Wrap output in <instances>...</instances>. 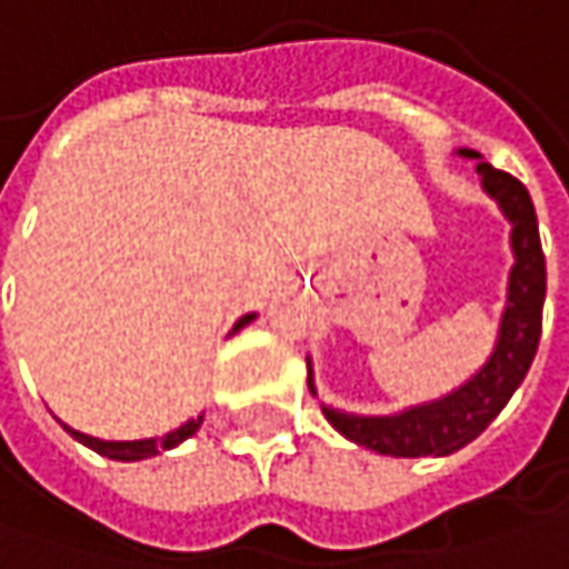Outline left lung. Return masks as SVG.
I'll return each instance as SVG.
<instances>
[{"label":"left lung","mask_w":569,"mask_h":569,"mask_svg":"<svg viewBox=\"0 0 569 569\" xmlns=\"http://www.w3.org/2000/svg\"><path fill=\"white\" fill-rule=\"evenodd\" d=\"M463 157H480L477 151H460ZM480 183L502 206L512 221V251L516 267L509 277V306L499 328V345L483 370L460 386L457 392L409 409L402 416H348L325 409V418L353 445L389 457H445L470 445L483 435L486 425L506 409L518 383L525 380L538 341H541V309H545V251L538 238V216L528 189L512 173L496 170L489 163H477ZM316 392V389H312Z\"/></svg>","instance_id":"obj_1"}]
</instances>
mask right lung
Returning <instances> with one entry per match:
<instances>
[{
  "mask_svg": "<svg viewBox=\"0 0 569 569\" xmlns=\"http://www.w3.org/2000/svg\"><path fill=\"white\" fill-rule=\"evenodd\" d=\"M251 318L253 316L241 318V321L234 325V331H238V328H244ZM199 421H202V418L186 421L183 428H177V431L163 435L160 441H153V438H148V441H99V438H89V435H83V431H73V428H67V425H63V428H67L80 445L92 448V451L102 453V457H112V460H144V457H153V453H160V451H170V448H177L180 441L192 438V435L199 431Z\"/></svg>",
  "mask_w": 569,
  "mask_h": 569,
  "instance_id": "add662e5",
  "label": "right lung"
}]
</instances>
